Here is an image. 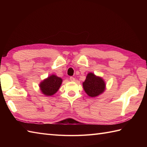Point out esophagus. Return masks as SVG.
<instances>
[{
    "instance_id": "34e87169",
    "label": "esophagus",
    "mask_w": 147,
    "mask_h": 147,
    "mask_svg": "<svg viewBox=\"0 0 147 147\" xmlns=\"http://www.w3.org/2000/svg\"><path fill=\"white\" fill-rule=\"evenodd\" d=\"M69 80H70V81H71V82H74V81H75V78H74L73 76H71L69 78Z\"/></svg>"
}]
</instances>
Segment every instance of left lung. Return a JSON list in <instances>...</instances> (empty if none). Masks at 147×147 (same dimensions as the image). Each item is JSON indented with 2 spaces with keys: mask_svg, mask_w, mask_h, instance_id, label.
<instances>
[{
  "mask_svg": "<svg viewBox=\"0 0 147 147\" xmlns=\"http://www.w3.org/2000/svg\"><path fill=\"white\" fill-rule=\"evenodd\" d=\"M83 86L87 95L91 97H95L104 92L105 83L102 78L95 76L92 73H89L85 81L83 83Z\"/></svg>",
  "mask_w": 147,
  "mask_h": 147,
  "instance_id": "1",
  "label": "left lung"
}]
</instances>
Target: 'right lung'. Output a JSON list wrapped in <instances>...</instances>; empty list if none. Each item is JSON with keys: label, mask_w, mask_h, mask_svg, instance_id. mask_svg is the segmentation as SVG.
Segmentation results:
<instances>
[{"label": "right lung", "mask_w": 147, "mask_h": 147, "mask_svg": "<svg viewBox=\"0 0 147 147\" xmlns=\"http://www.w3.org/2000/svg\"><path fill=\"white\" fill-rule=\"evenodd\" d=\"M62 82V80L54 74L48 77L40 83V90L43 95L52 96L58 91Z\"/></svg>", "instance_id": "obj_1"}]
</instances>
